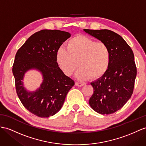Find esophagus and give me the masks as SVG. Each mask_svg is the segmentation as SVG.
Returning a JSON list of instances; mask_svg holds the SVG:
<instances>
[{
    "mask_svg": "<svg viewBox=\"0 0 146 146\" xmlns=\"http://www.w3.org/2000/svg\"><path fill=\"white\" fill-rule=\"evenodd\" d=\"M75 85L77 86L81 87V86H83L84 85V84L82 83H80V82H76V83H75Z\"/></svg>",
    "mask_w": 146,
    "mask_h": 146,
    "instance_id": "34e87169",
    "label": "esophagus"
}]
</instances>
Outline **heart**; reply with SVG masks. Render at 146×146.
<instances>
[{
	"label": "heart",
	"mask_w": 146,
	"mask_h": 146,
	"mask_svg": "<svg viewBox=\"0 0 146 146\" xmlns=\"http://www.w3.org/2000/svg\"><path fill=\"white\" fill-rule=\"evenodd\" d=\"M111 59L107 44L82 35L72 37L67 42L66 48L60 47L56 54L58 65L66 76L75 72L78 64L80 68L76 78L80 80L101 78L109 69Z\"/></svg>",
	"instance_id": "heart-1"
}]
</instances>
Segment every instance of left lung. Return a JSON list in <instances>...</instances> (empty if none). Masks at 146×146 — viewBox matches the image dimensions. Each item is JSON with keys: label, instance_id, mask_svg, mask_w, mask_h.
Masks as SVG:
<instances>
[{"label": "left lung", "instance_id": "left-lung-1", "mask_svg": "<svg viewBox=\"0 0 146 146\" xmlns=\"http://www.w3.org/2000/svg\"><path fill=\"white\" fill-rule=\"evenodd\" d=\"M84 31L107 44L111 53L107 72L91 83L94 92L89 105L99 113H113L124 106L133 94L137 74L133 52L122 37L113 31L88 29Z\"/></svg>", "mask_w": 146, "mask_h": 146}]
</instances>
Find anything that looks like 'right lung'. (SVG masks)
I'll return each mask as SVG.
<instances>
[{"mask_svg":"<svg viewBox=\"0 0 146 146\" xmlns=\"http://www.w3.org/2000/svg\"><path fill=\"white\" fill-rule=\"evenodd\" d=\"M71 35L68 32L43 29L35 33L18 50L12 72L18 98L31 113L47 118L61 109L74 81L63 73L56 60V54ZM39 70L44 80L39 89L29 93L23 87L24 73L29 69Z\"/></svg>","mask_w":146,"mask_h":146,"instance_id":"right-lung-1","label":"right lung"}]
</instances>
